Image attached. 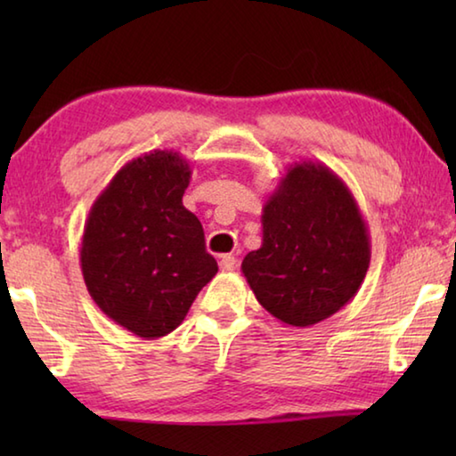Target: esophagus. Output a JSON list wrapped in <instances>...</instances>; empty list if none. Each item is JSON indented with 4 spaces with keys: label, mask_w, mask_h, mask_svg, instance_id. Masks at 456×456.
I'll return each instance as SVG.
<instances>
[{
    "label": "esophagus",
    "mask_w": 456,
    "mask_h": 456,
    "mask_svg": "<svg viewBox=\"0 0 456 456\" xmlns=\"http://www.w3.org/2000/svg\"><path fill=\"white\" fill-rule=\"evenodd\" d=\"M219 267L221 272H233V269H237V259L233 256H221Z\"/></svg>",
    "instance_id": "34e87169"
}]
</instances>
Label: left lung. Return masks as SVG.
Segmentation results:
<instances>
[{"instance_id":"1","label":"left lung","mask_w":456,"mask_h":456,"mask_svg":"<svg viewBox=\"0 0 456 456\" xmlns=\"http://www.w3.org/2000/svg\"><path fill=\"white\" fill-rule=\"evenodd\" d=\"M264 241L241 264L265 310L307 328L352 302L370 265V237L356 199L326 165H289L261 215Z\"/></svg>"}]
</instances>
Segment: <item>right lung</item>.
<instances>
[{"mask_svg":"<svg viewBox=\"0 0 456 456\" xmlns=\"http://www.w3.org/2000/svg\"><path fill=\"white\" fill-rule=\"evenodd\" d=\"M191 167L152 151L126 163L100 192L84 225V283L108 318L134 336L171 334L217 273L200 221L184 209Z\"/></svg>","mask_w":456,"mask_h":456,"instance_id":"obj_1","label":"right lung"}]
</instances>
